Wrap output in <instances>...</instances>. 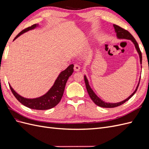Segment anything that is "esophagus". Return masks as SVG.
I'll return each mask as SVG.
<instances>
[{
	"instance_id": "esophagus-1",
	"label": "esophagus",
	"mask_w": 149,
	"mask_h": 149,
	"mask_svg": "<svg viewBox=\"0 0 149 149\" xmlns=\"http://www.w3.org/2000/svg\"><path fill=\"white\" fill-rule=\"evenodd\" d=\"M74 70L75 71H79L80 70V66L78 65H77V64L74 65Z\"/></svg>"
}]
</instances>
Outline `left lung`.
<instances>
[{
    "label": "left lung",
    "instance_id": "8db88e82",
    "mask_svg": "<svg viewBox=\"0 0 149 149\" xmlns=\"http://www.w3.org/2000/svg\"><path fill=\"white\" fill-rule=\"evenodd\" d=\"M113 26L114 28L115 31L116 33V36H117V38L118 39H125V40H131L132 42L134 43L135 48H136V50L139 54V58H140V63H141V65L142 64V53L140 50V48L139 47V45L137 43V42H136V40H135V38H134L133 36L130 34L127 30H126L123 28H121L120 26H118V25H113ZM141 68H142V66H141ZM84 81H85V84H86V89H87V91L88 93V94L89 97H91V99L92 100V101L96 104L98 106H100L102 107H106V108H112V107H118L119 106H120L123 104L125 103L126 101H127L130 98H131L134 94L136 93V92L137 91V88L139 87V83H140V79H139V83L137 86V87L135 89V91L133 92L132 94H131V95H130V96H129L127 99H125V100L123 101H120L119 102H116V103H111V102H106L105 101H102L101 99H100L99 97L96 94H95L93 91V90L91 89V88L90 87L89 84V81H88V79L86 78V76L84 75ZM141 79V78H140Z\"/></svg>",
    "mask_w": 149,
    "mask_h": 149
}]
</instances>
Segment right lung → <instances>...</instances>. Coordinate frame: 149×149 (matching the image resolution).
<instances>
[{"label": "right lung", "mask_w": 149, "mask_h": 149, "mask_svg": "<svg viewBox=\"0 0 149 149\" xmlns=\"http://www.w3.org/2000/svg\"><path fill=\"white\" fill-rule=\"evenodd\" d=\"M38 26H39L38 24H34L23 30L16 36L13 40H15L22 34L29 30L35 29ZM73 64L70 65L68 66V67H67L66 69L61 71L60 74L58 75L52 88L48 90V91L46 94H45L44 95L38 97L33 99L24 97L19 95V94H17L15 91H14V89L12 88L10 84H9V86L13 94L16 97L17 100L26 107L30 108V109L37 110H47L51 109V108L56 106L61 101V97L63 95L67 81L70 76L73 74Z\"/></svg>", "instance_id": "obj_1"}]
</instances>
